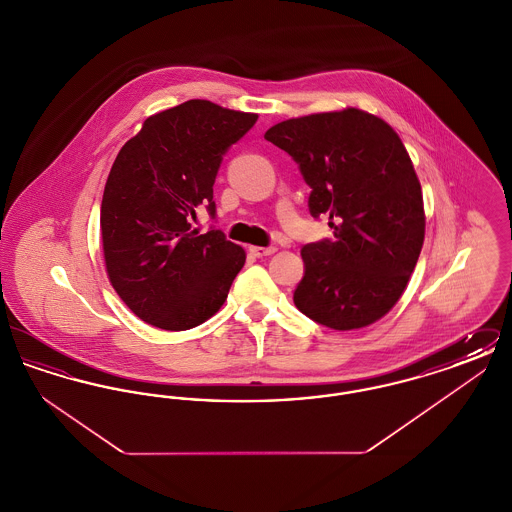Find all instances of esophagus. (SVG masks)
<instances>
[{
	"mask_svg": "<svg viewBox=\"0 0 512 512\" xmlns=\"http://www.w3.org/2000/svg\"><path fill=\"white\" fill-rule=\"evenodd\" d=\"M249 251H251L255 257L261 259V257H268V255L276 253V247H272V245H270V247H257V245H255V247H249Z\"/></svg>",
	"mask_w": 512,
	"mask_h": 512,
	"instance_id": "obj_1",
	"label": "esophagus"
}]
</instances>
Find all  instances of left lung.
Listing matches in <instances>:
<instances>
[{"mask_svg": "<svg viewBox=\"0 0 512 512\" xmlns=\"http://www.w3.org/2000/svg\"><path fill=\"white\" fill-rule=\"evenodd\" d=\"M265 138L292 155L311 215L334 228V240L301 249L295 307L332 330L374 324L405 292L424 244L422 190L401 138L355 107L278 122Z\"/></svg>", "mask_w": 512, "mask_h": 512, "instance_id": "1", "label": "left lung"}]
</instances>
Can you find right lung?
I'll use <instances>...</instances> for the list:
<instances>
[{"instance_id": "right-lung-1", "label": "right lung", "mask_w": 512, "mask_h": 512, "mask_svg": "<svg viewBox=\"0 0 512 512\" xmlns=\"http://www.w3.org/2000/svg\"><path fill=\"white\" fill-rule=\"evenodd\" d=\"M259 115L190 99L147 117L122 146L101 199V242L111 286L126 307L161 330L213 317L245 263L220 230L192 228L199 207L215 217L222 155Z\"/></svg>"}]
</instances>
